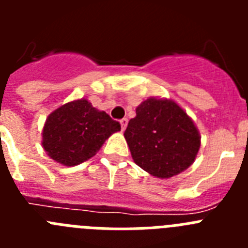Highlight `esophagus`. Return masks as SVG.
Returning <instances> with one entry per match:
<instances>
[{"mask_svg": "<svg viewBox=\"0 0 248 248\" xmlns=\"http://www.w3.org/2000/svg\"><path fill=\"white\" fill-rule=\"evenodd\" d=\"M120 125H122V130L123 131L125 130L126 125H128V119H126V118H123V119L120 120Z\"/></svg>", "mask_w": 248, "mask_h": 248, "instance_id": "1", "label": "esophagus"}]
</instances>
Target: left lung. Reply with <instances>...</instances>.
<instances>
[{
  "instance_id": "obj_1",
  "label": "left lung",
  "mask_w": 248,
  "mask_h": 248,
  "mask_svg": "<svg viewBox=\"0 0 248 248\" xmlns=\"http://www.w3.org/2000/svg\"><path fill=\"white\" fill-rule=\"evenodd\" d=\"M131 157L153 176L169 179L196 159L201 137L191 118L171 99L149 98L124 133Z\"/></svg>"
}]
</instances>
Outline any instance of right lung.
Masks as SVG:
<instances>
[{"label":"right lung","mask_w":248,"mask_h":248,"mask_svg":"<svg viewBox=\"0 0 248 248\" xmlns=\"http://www.w3.org/2000/svg\"><path fill=\"white\" fill-rule=\"evenodd\" d=\"M120 124L87 99L65 103L48 115L42 146L50 159L64 166L79 165L97 154Z\"/></svg>","instance_id":"right-lung-1"}]
</instances>
